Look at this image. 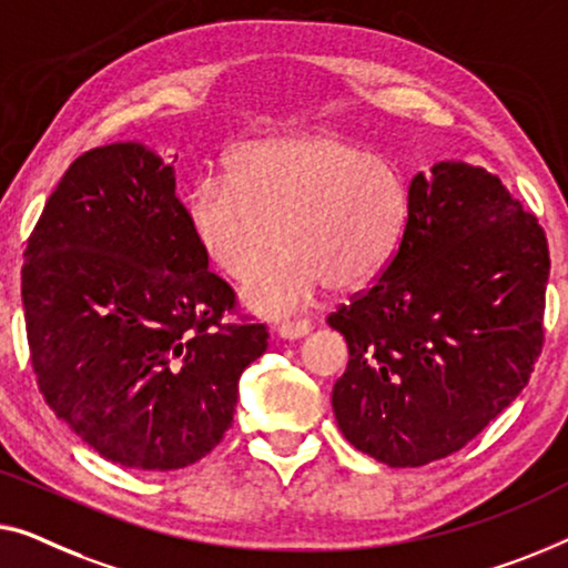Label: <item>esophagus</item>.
Returning <instances> with one entry per match:
<instances>
[{"label": "esophagus", "instance_id": "esophagus-1", "mask_svg": "<svg viewBox=\"0 0 568 568\" xmlns=\"http://www.w3.org/2000/svg\"><path fill=\"white\" fill-rule=\"evenodd\" d=\"M308 332H311V322H306V318H298V322H283L277 326V334H281L283 339H301L306 337Z\"/></svg>", "mask_w": 568, "mask_h": 568}]
</instances>
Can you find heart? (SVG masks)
<instances>
[{
	"instance_id": "b5f03b06",
	"label": "heart",
	"mask_w": 568,
	"mask_h": 568,
	"mask_svg": "<svg viewBox=\"0 0 568 568\" xmlns=\"http://www.w3.org/2000/svg\"><path fill=\"white\" fill-rule=\"evenodd\" d=\"M409 213L404 172L337 133L246 143L229 178H201L185 203L195 244L231 281L282 239L284 250L242 287L244 306L262 316L293 314L326 285L349 293L378 281Z\"/></svg>"
}]
</instances>
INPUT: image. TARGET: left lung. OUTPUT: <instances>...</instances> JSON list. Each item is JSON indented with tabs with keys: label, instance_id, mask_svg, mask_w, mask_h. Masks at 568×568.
<instances>
[{
	"label": "left lung",
	"instance_id": "left-lung-1",
	"mask_svg": "<svg viewBox=\"0 0 568 568\" xmlns=\"http://www.w3.org/2000/svg\"><path fill=\"white\" fill-rule=\"evenodd\" d=\"M409 195L394 260L326 318L349 347L337 425L390 468L453 455L515 402L542 347L550 270L538 219L484 166L440 162Z\"/></svg>",
	"mask_w": 568,
	"mask_h": 568
}]
</instances>
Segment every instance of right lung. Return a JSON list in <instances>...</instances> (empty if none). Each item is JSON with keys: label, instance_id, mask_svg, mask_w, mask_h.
<instances>
[{"label": "right lung", "instance_id": "obj_1", "mask_svg": "<svg viewBox=\"0 0 568 568\" xmlns=\"http://www.w3.org/2000/svg\"><path fill=\"white\" fill-rule=\"evenodd\" d=\"M22 306L38 388L102 458L174 470L234 422L239 378L267 326L207 273L174 195V170L143 143L74 159L28 239Z\"/></svg>", "mask_w": 568, "mask_h": 568}]
</instances>
